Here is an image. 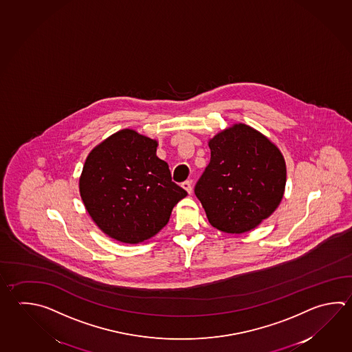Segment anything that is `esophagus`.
<instances>
[{
    "label": "esophagus",
    "instance_id": "1",
    "mask_svg": "<svg viewBox=\"0 0 352 352\" xmlns=\"http://www.w3.org/2000/svg\"><path fill=\"white\" fill-rule=\"evenodd\" d=\"M182 186L186 189V192H188V194H192V182H190V180H186V182H183V183H182Z\"/></svg>",
    "mask_w": 352,
    "mask_h": 352
}]
</instances>
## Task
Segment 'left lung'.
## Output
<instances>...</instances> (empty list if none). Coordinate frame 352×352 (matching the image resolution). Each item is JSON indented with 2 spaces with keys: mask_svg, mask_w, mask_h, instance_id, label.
Segmentation results:
<instances>
[{
  "mask_svg": "<svg viewBox=\"0 0 352 352\" xmlns=\"http://www.w3.org/2000/svg\"><path fill=\"white\" fill-rule=\"evenodd\" d=\"M210 162L194 192L214 228L245 232L278 208L286 183L285 160L263 134L245 124L209 142Z\"/></svg>",
  "mask_w": 352,
  "mask_h": 352,
  "instance_id": "1",
  "label": "left lung"
}]
</instances>
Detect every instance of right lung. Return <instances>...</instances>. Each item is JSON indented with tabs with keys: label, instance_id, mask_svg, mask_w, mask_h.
Listing matches in <instances>:
<instances>
[{
	"label": "right lung",
	"instance_id": "obj_1",
	"mask_svg": "<svg viewBox=\"0 0 352 352\" xmlns=\"http://www.w3.org/2000/svg\"><path fill=\"white\" fill-rule=\"evenodd\" d=\"M155 152V140L123 129L87 157L80 197L94 223L113 239L137 244L152 238L188 195Z\"/></svg>",
	"mask_w": 352,
	"mask_h": 352
}]
</instances>
